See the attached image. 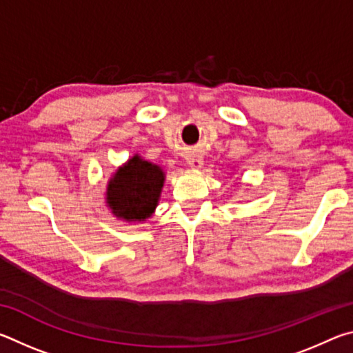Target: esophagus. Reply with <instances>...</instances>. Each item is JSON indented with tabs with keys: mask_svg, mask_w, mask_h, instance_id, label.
<instances>
[{
	"mask_svg": "<svg viewBox=\"0 0 353 353\" xmlns=\"http://www.w3.org/2000/svg\"><path fill=\"white\" fill-rule=\"evenodd\" d=\"M188 166L190 168L193 170H199L202 166V159L199 157V155H194V157H190L188 159Z\"/></svg>",
	"mask_w": 353,
	"mask_h": 353,
	"instance_id": "34e87169",
	"label": "esophagus"
}]
</instances>
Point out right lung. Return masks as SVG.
Returning a JSON list of instances; mask_svg holds the SVG:
<instances>
[{"label": "right lung", "instance_id": "add662e5", "mask_svg": "<svg viewBox=\"0 0 353 353\" xmlns=\"http://www.w3.org/2000/svg\"><path fill=\"white\" fill-rule=\"evenodd\" d=\"M163 182V170L135 154L119 166L107 183L105 202L117 218L141 223L157 207Z\"/></svg>", "mask_w": 353, "mask_h": 353}]
</instances>
